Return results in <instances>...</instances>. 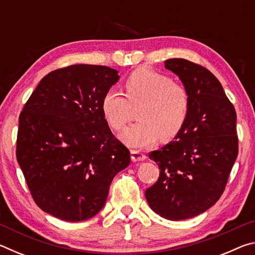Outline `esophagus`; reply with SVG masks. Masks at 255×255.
<instances>
[{
    "mask_svg": "<svg viewBox=\"0 0 255 255\" xmlns=\"http://www.w3.org/2000/svg\"><path fill=\"white\" fill-rule=\"evenodd\" d=\"M146 158V155L140 153L139 150H131V161L132 162H141Z\"/></svg>",
    "mask_w": 255,
    "mask_h": 255,
    "instance_id": "obj_1",
    "label": "esophagus"
}]
</instances>
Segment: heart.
<instances>
[{
    "label": "heart",
    "instance_id": "b5f03b06",
    "mask_svg": "<svg viewBox=\"0 0 255 255\" xmlns=\"http://www.w3.org/2000/svg\"><path fill=\"white\" fill-rule=\"evenodd\" d=\"M127 99L116 90L102 98L101 109L107 123L122 130L130 118V107L141 106L139 123L131 125L120 139L131 148L143 149L162 140L174 138L183 128L190 111V96L171 77L148 68H138L125 82Z\"/></svg>",
    "mask_w": 255,
    "mask_h": 255
}]
</instances>
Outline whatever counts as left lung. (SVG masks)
Listing matches in <instances>:
<instances>
[{"label": "left lung", "mask_w": 255, "mask_h": 255, "mask_svg": "<svg viewBox=\"0 0 255 255\" xmlns=\"http://www.w3.org/2000/svg\"><path fill=\"white\" fill-rule=\"evenodd\" d=\"M190 96V111L174 140L148 157L159 176L145 192L155 213L183 221L208 210L221 198L239 154L236 111L216 76L183 58L164 62Z\"/></svg>", "instance_id": "obj_1"}]
</instances>
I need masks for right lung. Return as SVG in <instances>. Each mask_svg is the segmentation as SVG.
<instances>
[{"label": "right lung", "mask_w": 255, "mask_h": 255, "mask_svg": "<svg viewBox=\"0 0 255 255\" xmlns=\"http://www.w3.org/2000/svg\"><path fill=\"white\" fill-rule=\"evenodd\" d=\"M119 77L107 66L59 68L40 81L20 114L16 159L34 202L56 218L96 216L111 181L130 163L101 109Z\"/></svg>", "instance_id": "add662e5"}]
</instances>
